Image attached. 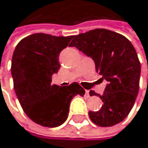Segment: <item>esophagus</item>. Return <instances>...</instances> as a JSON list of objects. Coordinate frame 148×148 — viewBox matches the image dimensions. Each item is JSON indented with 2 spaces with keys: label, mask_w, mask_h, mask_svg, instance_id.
Masks as SVG:
<instances>
[{
  "label": "esophagus",
  "mask_w": 148,
  "mask_h": 148,
  "mask_svg": "<svg viewBox=\"0 0 148 148\" xmlns=\"http://www.w3.org/2000/svg\"><path fill=\"white\" fill-rule=\"evenodd\" d=\"M85 96L87 97V98H89V97H90V91L85 90Z\"/></svg>",
  "instance_id": "1"
}]
</instances>
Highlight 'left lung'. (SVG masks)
<instances>
[{
	"mask_svg": "<svg viewBox=\"0 0 148 148\" xmlns=\"http://www.w3.org/2000/svg\"><path fill=\"white\" fill-rule=\"evenodd\" d=\"M70 45L91 57L97 73L108 82L100 96L101 109L89 111L91 120L100 127L121 122L134 106L139 89L141 66L131 42L114 31L96 29L77 35ZM90 95L96 93L90 91Z\"/></svg>",
	"mask_w": 148,
	"mask_h": 148,
	"instance_id": "obj_1",
	"label": "left lung"
}]
</instances>
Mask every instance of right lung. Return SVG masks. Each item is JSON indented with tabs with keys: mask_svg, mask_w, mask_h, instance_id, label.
<instances>
[{
	"mask_svg": "<svg viewBox=\"0 0 148 148\" xmlns=\"http://www.w3.org/2000/svg\"><path fill=\"white\" fill-rule=\"evenodd\" d=\"M73 38L37 33L19 41L14 50L11 75L16 95L27 116L41 126L62 125L72 99L85 93L77 83L64 87L51 84L60 68V52Z\"/></svg>",
	"mask_w": 148,
	"mask_h": 148,
	"instance_id": "obj_1",
	"label": "right lung"
}]
</instances>
